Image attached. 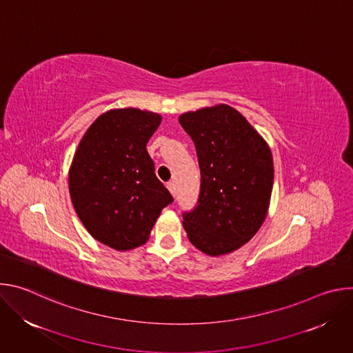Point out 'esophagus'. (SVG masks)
<instances>
[{
	"mask_svg": "<svg viewBox=\"0 0 353 353\" xmlns=\"http://www.w3.org/2000/svg\"><path fill=\"white\" fill-rule=\"evenodd\" d=\"M166 187H168V190L170 191V194H172V195H176V184H174L173 181H169Z\"/></svg>",
	"mask_w": 353,
	"mask_h": 353,
	"instance_id": "34e87169",
	"label": "esophagus"
}]
</instances>
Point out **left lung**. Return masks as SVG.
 I'll list each match as a JSON object with an SVG mask.
<instances>
[{"label": "left lung", "instance_id": "1", "mask_svg": "<svg viewBox=\"0 0 353 353\" xmlns=\"http://www.w3.org/2000/svg\"><path fill=\"white\" fill-rule=\"evenodd\" d=\"M179 121L194 141L201 170L198 205L183 215L184 230L203 253L229 254L265 221L274 184L271 149L228 105L183 113Z\"/></svg>", "mask_w": 353, "mask_h": 353}]
</instances>
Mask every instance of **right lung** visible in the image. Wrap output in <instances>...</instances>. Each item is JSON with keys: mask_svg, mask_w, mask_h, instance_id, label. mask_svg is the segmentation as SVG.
<instances>
[{"mask_svg": "<svg viewBox=\"0 0 353 353\" xmlns=\"http://www.w3.org/2000/svg\"><path fill=\"white\" fill-rule=\"evenodd\" d=\"M161 121V114L135 108L109 110L75 150L68 173L72 205L90 236L114 250L145 244L173 201L146 150Z\"/></svg>", "mask_w": 353, "mask_h": 353, "instance_id": "right-lung-1", "label": "right lung"}]
</instances>
